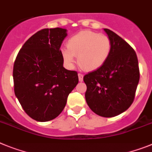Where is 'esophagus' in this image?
Listing matches in <instances>:
<instances>
[{
	"label": "esophagus",
	"mask_w": 152,
	"mask_h": 152,
	"mask_svg": "<svg viewBox=\"0 0 152 152\" xmlns=\"http://www.w3.org/2000/svg\"><path fill=\"white\" fill-rule=\"evenodd\" d=\"M78 76H79V80H80V82H82L83 80V75L82 74V73H79V74H78Z\"/></svg>",
	"instance_id": "esophagus-1"
}]
</instances>
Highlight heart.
<instances>
[{
  "label": "heart",
  "mask_w": 152,
  "mask_h": 152,
  "mask_svg": "<svg viewBox=\"0 0 152 152\" xmlns=\"http://www.w3.org/2000/svg\"><path fill=\"white\" fill-rule=\"evenodd\" d=\"M67 48L60 51L66 66H74L75 56H78V63L85 70L94 71L108 60L112 51V42L105 35L83 30L69 38Z\"/></svg>",
  "instance_id": "b5f03b06"
}]
</instances>
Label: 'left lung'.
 I'll return each mask as SVG.
<instances>
[{
  "label": "left lung",
  "mask_w": 152,
  "mask_h": 152,
  "mask_svg": "<svg viewBox=\"0 0 152 152\" xmlns=\"http://www.w3.org/2000/svg\"><path fill=\"white\" fill-rule=\"evenodd\" d=\"M112 42V51L102 66L85 75V97L91 110L105 118L127 110L134 101L139 82L138 61L127 42L109 29H104Z\"/></svg>",
  "instance_id": "8db88e82"
}]
</instances>
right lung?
Returning <instances> with one entry per match:
<instances>
[{"instance_id": "add662e5", "label": "right lung", "mask_w": 152, "mask_h": 152, "mask_svg": "<svg viewBox=\"0 0 152 152\" xmlns=\"http://www.w3.org/2000/svg\"><path fill=\"white\" fill-rule=\"evenodd\" d=\"M66 36V30L59 27L39 30L23 45L14 62L15 96L38 122L56 118L79 82L77 72L63 67L60 49Z\"/></svg>"}]
</instances>
